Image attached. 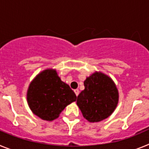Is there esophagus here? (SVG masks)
Here are the masks:
<instances>
[{
  "label": "esophagus",
  "instance_id": "34e87169",
  "mask_svg": "<svg viewBox=\"0 0 149 149\" xmlns=\"http://www.w3.org/2000/svg\"><path fill=\"white\" fill-rule=\"evenodd\" d=\"M74 93H75V95H79V92H80V91H79L78 90V89H74Z\"/></svg>",
  "mask_w": 149,
  "mask_h": 149
}]
</instances>
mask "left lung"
<instances>
[{"label": "left lung", "instance_id": "8db88e82", "mask_svg": "<svg viewBox=\"0 0 149 149\" xmlns=\"http://www.w3.org/2000/svg\"><path fill=\"white\" fill-rule=\"evenodd\" d=\"M85 89L77 96V104L86 120L97 122L110 116L116 109L119 93L113 81L95 72L84 81Z\"/></svg>", "mask_w": 149, "mask_h": 149}]
</instances>
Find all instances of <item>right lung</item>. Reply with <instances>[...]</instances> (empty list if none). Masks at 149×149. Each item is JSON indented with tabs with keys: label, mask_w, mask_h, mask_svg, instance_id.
<instances>
[{
	"label": "right lung",
	"mask_w": 149,
	"mask_h": 149,
	"mask_svg": "<svg viewBox=\"0 0 149 149\" xmlns=\"http://www.w3.org/2000/svg\"><path fill=\"white\" fill-rule=\"evenodd\" d=\"M29 107L43 120L52 121L77 96L68 84L60 80L56 71L41 72L31 82L27 95Z\"/></svg>",
	"instance_id": "obj_1"
}]
</instances>
